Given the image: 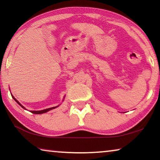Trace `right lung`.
Segmentation results:
<instances>
[{
  "mask_svg": "<svg viewBox=\"0 0 160 160\" xmlns=\"http://www.w3.org/2000/svg\"><path fill=\"white\" fill-rule=\"evenodd\" d=\"M12 98L15 99V101L18 103V104L20 105V107H22L23 108V109H25V108L22 105L20 102H19L17 99H16L14 97H13L12 95ZM56 107H51V108H48V109H44V110H41V111H32V113H35V114H40V113H46V112H48V111H50V110H51V109H55Z\"/></svg>",
  "mask_w": 160,
  "mask_h": 160,
  "instance_id": "obj_1",
  "label": "right lung"
}]
</instances>
